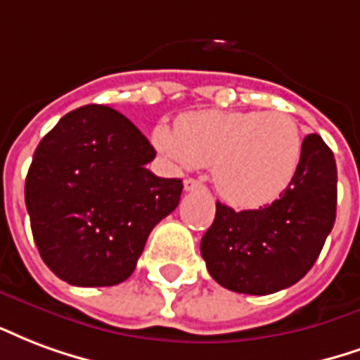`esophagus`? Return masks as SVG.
Segmentation results:
<instances>
[{
  "mask_svg": "<svg viewBox=\"0 0 360 360\" xmlns=\"http://www.w3.org/2000/svg\"><path fill=\"white\" fill-rule=\"evenodd\" d=\"M203 186H201V182L199 180H193V178H186L184 180V190L186 191H193V190H201Z\"/></svg>",
  "mask_w": 360,
  "mask_h": 360,
  "instance_id": "34e87169",
  "label": "esophagus"
}]
</instances>
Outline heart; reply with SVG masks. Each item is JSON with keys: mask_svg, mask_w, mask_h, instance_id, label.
<instances>
[{"mask_svg": "<svg viewBox=\"0 0 360 360\" xmlns=\"http://www.w3.org/2000/svg\"><path fill=\"white\" fill-rule=\"evenodd\" d=\"M155 148L186 169L212 167L222 198L236 207H263L284 193L303 157L297 119L284 111H195L176 130L159 126Z\"/></svg>", "mask_w": 360, "mask_h": 360, "instance_id": "heart-1", "label": "heart"}]
</instances>
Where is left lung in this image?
I'll return each instance as SVG.
<instances>
[{
    "instance_id": "obj_1",
    "label": "left lung",
    "mask_w": 360,
    "mask_h": 360,
    "mask_svg": "<svg viewBox=\"0 0 360 360\" xmlns=\"http://www.w3.org/2000/svg\"><path fill=\"white\" fill-rule=\"evenodd\" d=\"M338 169L319 134L303 140L301 165L290 188L270 205L234 211L217 201L201 238L207 270L236 293L269 295L311 270L335 222Z\"/></svg>"
}]
</instances>
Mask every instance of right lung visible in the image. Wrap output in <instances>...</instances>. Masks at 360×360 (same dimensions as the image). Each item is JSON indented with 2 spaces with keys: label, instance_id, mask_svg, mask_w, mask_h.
<instances>
[{
  "label": "right lung",
  "instance_id": "1",
  "mask_svg": "<svg viewBox=\"0 0 360 360\" xmlns=\"http://www.w3.org/2000/svg\"><path fill=\"white\" fill-rule=\"evenodd\" d=\"M155 153L124 115L105 105L70 111L44 136L25 201L36 248L55 276L103 288L132 274L149 232L182 195L180 178L146 169Z\"/></svg>",
  "mask_w": 360,
  "mask_h": 360
}]
</instances>
